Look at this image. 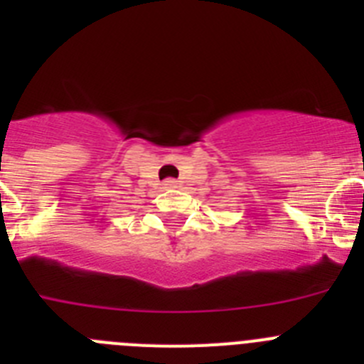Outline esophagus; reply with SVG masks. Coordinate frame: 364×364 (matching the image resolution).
I'll return each mask as SVG.
<instances>
[{
    "label": "esophagus",
    "instance_id": "esophagus-1",
    "mask_svg": "<svg viewBox=\"0 0 364 364\" xmlns=\"http://www.w3.org/2000/svg\"><path fill=\"white\" fill-rule=\"evenodd\" d=\"M164 188H178V182L173 178H167L166 182H164Z\"/></svg>",
    "mask_w": 364,
    "mask_h": 364
}]
</instances>
